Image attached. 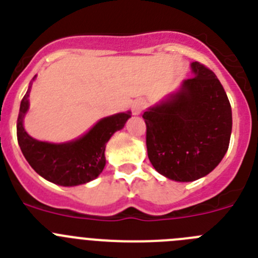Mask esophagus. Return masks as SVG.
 I'll return each instance as SVG.
<instances>
[{"instance_id": "esophagus-1", "label": "esophagus", "mask_w": 258, "mask_h": 258, "mask_svg": "<svg viewBox=\"0 0 258 258\" xmlns=\"http://www.w3.org/2000/svg\"><path fill=\"white\" fill-rule=\"evenodd\" d=\"M146 108V102L143 99H137L132 103V112L134 115H140L143 112V109Z\"/></svg>"}]
</instances>
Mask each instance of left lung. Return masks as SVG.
Instances as JSON below:
<instances>
[{"instance_id": "1", "label": "left lung", "mask_w": 258, "mask_h": 258, "mask_svg": "<svg viewBox=\"0 0 258 258\" xmlns=\"http://www.w3.org/2000/svg\"><path fill=\"white\" fill-rule=\"evenodd\" d=\"M195 76L142 115L147 155L166 178L191 182L209 174L221 163L231 136L229 98L209 68L191 63Z\"/></svg>"}]
</instances>
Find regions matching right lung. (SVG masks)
Listing matches in <instances>:
<instances>
[{
  "label": "right lung",
  "mask_w": 258,
  "mask_h": 258,
  "mask_svg": "<svg viewBox=\"0 0 258 258\" xmlns=\"http://www.w3.org/2000/svg\"><path fill=\"white\" fill-rule=\"evenodd\" d=\"M31 86L32 84L20 102L17 121L18 143L29 165L41 177L60 186H77L97 178L106 165V143L115 132L124 127L131 112L102 118L85 136L72 142H41L28 136L23 126V118L29 107Z\"/></svg>",
  "instance_id": "1"
}]
</instances>
